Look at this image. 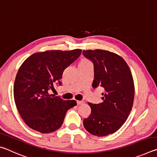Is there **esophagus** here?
<instances>
[{
    "instance_id": "esophagus-1",
    "label": "esophagus",
    "mask_w": 157,
    "mask_h": 157,
    "mask_svg": "<svg viewBox=\"0 0 157 157\" xmlns=\"http://www.w3.org/2000/svg\"><path fill=\"white\" fill-rule=\"evenodd\" d=\"M77 104H78V105H82V104H84V101H82V100H78V101H77Z\"/></svg>"
}]
</instances>
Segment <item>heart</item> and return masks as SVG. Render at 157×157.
<instances>
[{"instance_id":"b5f03b06","label":"heart","mask_w":157,"mask_h":157,"mask_svg":"<svg viewBox=\"0 0 157 157\" xmlns=\"http://www.w3.org/2000/svg\"><path fill=\"white\" fill-rule=\"evenodd\" d=\"M91 63V62H90L89 60L82 59L80 62V63H79V65H80V64H87V63Z\"/></svg>"}]
</instances>
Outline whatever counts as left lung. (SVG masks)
<instances>
[{"instance_id":"obj_1","label":"left lung","mask_w":157,"mask_h":157,"mask_svg":"<svg viewBox=\"0 0 157 157\" xmlns=\"http://www.w3.org/2000/svg\"><path fill=\"white\" fill-rule=\"evenodd\" d=\"M83 55L94 65L92 86L105 89L102 103L89 102L91 113L84 118V127L94 136H107L118 131L128 118L134 102V79L125 61L116 53L97 49L83 50Z\"/></svg>"}]
</instances>
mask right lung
<instances>
[{
	"mask_svg": "<svg viewBox=\"0 0 157 157\" xmlns=\"http://www.w3.org/2000/svg\"><path fill=\"white\" fill-rule=\"evenodd\" d=\"M82 50H46L34 53L20 66L15 78L14 98L25 123L43 134L62 126L67 111L77 105L75 100L52 96L48 90L59 81L66 68L81 55Z\"/></svg>",
	"mask_w": 157,
	"mask_h": 157,
	"instance_id": "right-lung-1",
	"label": "right lung"
}]
</instances>
